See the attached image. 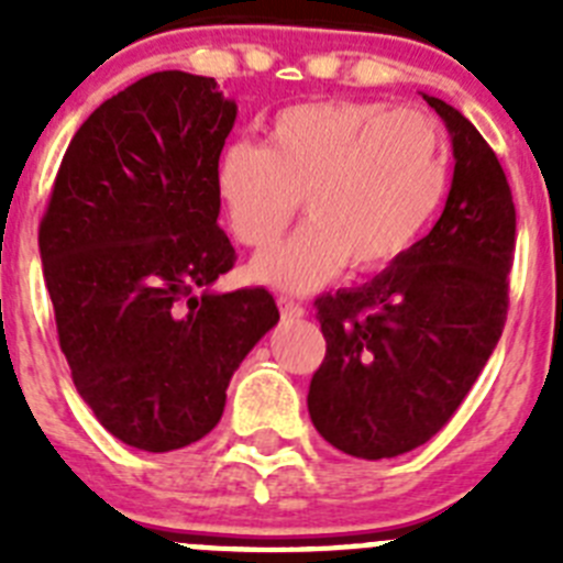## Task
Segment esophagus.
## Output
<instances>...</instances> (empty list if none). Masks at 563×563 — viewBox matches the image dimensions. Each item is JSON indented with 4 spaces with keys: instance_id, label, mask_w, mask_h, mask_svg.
<instances>
[{
    "instance_id": "esophagus-1",
    "label": "esophagus",
    "mask_w": 563,
    "mask_h": 563,
    "mask_svg": "<svg viewBox=\"0 0 563 563\" xmlns=\"http://www.w3.org/2000/svg\"><path fill=\"white\" fill-rule=\"evenodd\" d=\"M278 310H282V316H285V318H301L307 312L305 307L298 305V301H292V298H287V296L278 298Z\"/></svg>"
}]
</instances>
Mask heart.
Returning <instances> with one entry per match:
<instances>
[{
    "instance_id": "1",
    "label": "heart",
    "mask_w": 563,
    "mask_h": 563,
    "mask_svg": "<svg viewBox=\"0 0 563 563\" xmlns=\"http://www.w3.org/2000/svg\"><path fill=\"white\" fill-rule=\"evenodd\" d=\"M449 188V141L422 109L375 101L296 103L267 146L233 141L217 161V194L236 242L265 251L305 200L310 222L253 262L278 290L327 285L343 267L372 273L417 242Z\"/></svg>"
}]
</instances>
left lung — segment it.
Listing matches in <instances>:
<instances>
[{"instance_id":"left-lung-1","label":"left lung","mask_w":563,"mask_h":563,"mask_svg":"<svg viewBox=\"0 0 563 563\" xmlns=\"http://www.w3.org/2000/svg\"><path fill=\"white\" fill-rule=\"evenodd\" d=\"M454 146V180L429 236L369 285L316 301L327 355L307 409L330 445L389 460L454 417L507 321L516 206L494 148L460 109L422 96Z\"/></svg>"}]
</instances>
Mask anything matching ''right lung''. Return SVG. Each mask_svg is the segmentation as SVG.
<instances>
[{
	"label": "right lung",
	"instance_id": "1",
	"mask_svg": "<svg viewBox=\"0 0 563 563\" xmlns=\"http://www.w3.org/2000/svg\"><path fill=\"white\" fill-rule=\"evenodd\" d=\"M236 103L163 69L89 114L38 225L58 346L78 395L132 449H186L220 422L239 363L278 321L265 287L213 292L236 262L217 161Z\"/></svg>",
	"mask_w": 563,
	"mask_h": 563
}]
</instances>
